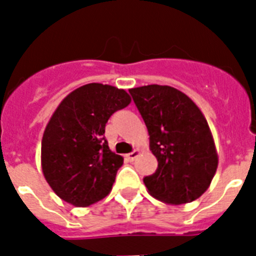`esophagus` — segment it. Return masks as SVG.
Returning a JSON list of instances; mask_svg holds the SVG:
<instances>
[{"mask_svg":"<svg viewBox=\"0 0 256 256\" xmlns=\"http://www.w3.org/2000/svg\"><path fill=\"white\" fill-rule=\"evenodd\" d=\"M138 154H140V151H138V150H133L132 152L126 154V160H128V162H133V160H134L136 158H137V156H138Z\"/></svg>","mask_w":256,"mask_h":256,"instance_id":"34e87169","label":"esophagus"}]
</instances>
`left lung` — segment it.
Segmentation results:
<instances>
[{"label":"left lung","mask_w":256,"mask_h":256,"mask_svg":"<svg viewBox=\"0 0 256 256\" xmlns=\"http://www.w3.org/2000/svg\"><path fill=\"white\" fill-rule=\"evenodd\" d=\"M130 94L148 126L155 173L144 178L150 195L186 204L208 190L218 155L206 119L186 94L169 86L132 88Z\"/></svg>","instance_id":"obj_1"}]
</instances>
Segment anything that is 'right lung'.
Segmentation results:
<instances>
[{
  "label": "right lung",
  "instance_id": "add662e5",
  "mask_svg": "<svg viewBox=\"0 0 256 256\" xmlns=\"http://www.w3.org/2000/svg\"><path fill=\"white\" fill-rule=\"evenodd\" d=\"M124 90L90 83L61 101L42 138V170L56 195L74 206H88L108 195L123 158L112 152L105 126L130 105Z\"/></svg>",
  "mask_w": 256,
  "mask_h": 256
}]
</instances>
